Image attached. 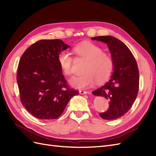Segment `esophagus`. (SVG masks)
Wrapping results in <instances>:
<instances>
[{"label": "esophagus", "instance_id": "obj_1", "mask_svg": "<svg viewBox=\"0 0 156 156\" xmlns=\"http://www.w3.org/2000/svg\"><path fill=\"white\" fill-rule=\"evenodd\" d=\"M79 93L81 94H86L88 92L87 91H85V90H79Z\"/></svg>", "mask_w": 156, "mask_h": 156}]
</instances>
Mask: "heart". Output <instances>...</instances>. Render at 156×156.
<instances>
[{"mask_svg": "<svg viewBox=\"0 0 156 156\" xmlns=\"http://www.w3.org/2000/svg\"><path fill=\"white\" fill-rule=\"evenodd\" d=\"M77 58L87 60L83 68V73L74 76L69 80L72 87L84 89L92 86L94 83H103L109 78L112 72L114 63L111 56L103 53L100 47L90 42H83L73 48ZM58 61L65 75L69 76L73 73L74 58L66 51L59 54Z\"/></svg>", "mask_w": 156, "mask_h": 156, "instance_id": "1", "label": "heart"}]
</instances>
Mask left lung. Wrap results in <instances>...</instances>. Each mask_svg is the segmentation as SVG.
Returning a JSON list of instances; mask_svg holds the SVG:
<instances>
[{
	"mask_svg": "<svg viewBox=\"0 0 156 156\" xmlns=\"http://www.w3.org/2000/svg\"><path fill=\"white\" fill-rule=\"evenodd\" d=\"M92 40L107 44L114 63V72L109 81L93 91L92 94L108 101V110L100 114L102 119H119L128 112L137 96L139 85L137 64L129 48L116 37L97 36L92 37Z\"/></svg>",
	"mask_w": 156,
	"mask_h": 156,
	"instance_id": "left-lung-1",
	"label": "left lung"
}]
</instances>
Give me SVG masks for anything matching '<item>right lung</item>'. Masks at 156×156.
I'll list each match as a JSON object with an SVG mask.
<instances>
[{"mask_svg": "<svg viewBox=\"0 0 156 156\" xmlns=\"http://www.w3.org/2000/svg\"><path fill=\"white\" fill-rule=\"evenodd\" d=\"M69 47L58 39L41 40L21 56L17 73L20 100L37 119H58L70 99L79 94L67 83L58 61L60 52Z\"/></svg>", "mask_w": 156, "mask_h": 156, "instance_id": "obj_1", "label": "right lung"}]
</instances>
